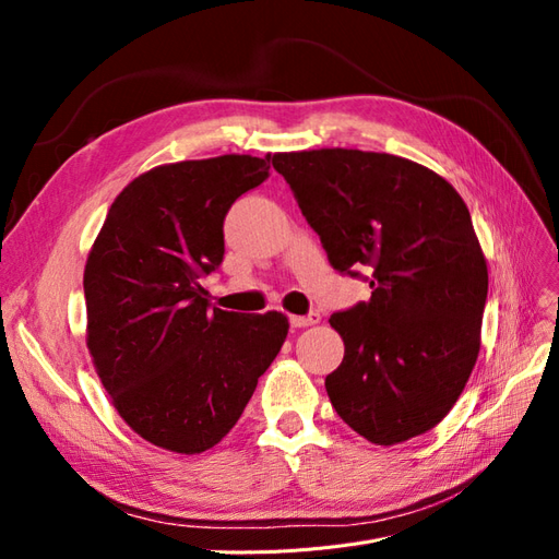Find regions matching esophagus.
<instances>
[{
  "instance_id": "esophagus-1",
  "label": "esophagus",
  "mask_w": 559,
  "mask_h": 559,
  "mask_svg": "<svg viewBox=\"0 0 559 559\" xmlns=\"http://www.w3.org/2000/svg\"><path fill=\"white\" fill-rule=\"evenodd\" d=\"M289 321H292V326H294V329H306V326L317 324V321H319V314H317V312H310V314H306V317H302V314H292V317H289Z\"/></svg>"
}]
</instances>
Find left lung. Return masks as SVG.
<instances>
[{
  "label": "left lung",
  "instance_id": "1",
  "mask_svg": "<svg viewBox=\"0 0 559 559\" xmlns=\"http://www.w3.org/2000/svg\"><path fill=\"white\" fill-rule=\"evenodd\" d=\"M273 167L331 265L370 273V300L329 319L345 343L326 376L335 413L378 445L427 433L480 352L487 263L466 202L429 167L376 151H292Z\"/></svg>",
  "mask_w": 559,
  "mask_h": 559
}]
</instances>
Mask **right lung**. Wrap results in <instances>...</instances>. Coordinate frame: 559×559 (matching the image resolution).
<instances>
[{
  "instance_id": "obj_1",
  "label": "right lung",
  "mask_w": 559,
  "mask_h": 559,
  "mask_svg": "<svg viewBox=\"0 0 559 559\" xmlns=\"http://www.w3.org/2000/svg\"><path fill=\"white\" fill-rule=\"evenodd\" d=\"M270 156L158 165L111 202L93 242L86 345L114 408L144 441L214 448L280 354L289 319L210 308L200 280L224 261V218L267 179Z\"/></svg>"
}]
</instances>
